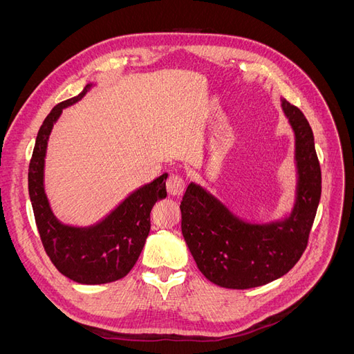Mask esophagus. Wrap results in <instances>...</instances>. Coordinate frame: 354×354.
I'll use <instances>...</instances> for the list:
<instances>
[{"mask_svg":"<svg viewBox=\"0 0 354 354\" xmlns=\"http://www.w3.org/2000/svg\"><path fill=\"white\" fill-rule=\"evenodd\" d=\"M185 189H186V183H185V178L181 177L180 174H171L167 180V190L171 196L174 198H180L181 195L185 194Z\"/></svg>","mask_w":354,"mask_h":354,"instance_id":"obj_1","label":"esophagus"}]
</instances>
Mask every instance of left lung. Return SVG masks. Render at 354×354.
<instances>
[{"label":"left lung","instance_id":"left-lung-1","mask_svg":"<svg viewBox=\"0 0 354 354\" xmlns=\"http://www.w3.org/2000/svg\"><path fill=\"white\" fill-rule=\"evenodd\" d=\"M282 108L295 131L298 190L291 217L264 226L243 223L195 183L181 201V232L198 269L223 288L269 283L291 270L307 248L322 194V173L304 113L285 99Z\"/></svg>","mask_w":354,"mask_h":354}]
</instances>
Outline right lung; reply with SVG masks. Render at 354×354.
<instances>
[{
	"mask_svg": "<svg viewBox=\"0 0 354 354\" xmlns=\"http://www.w3.org/2000/svg\"><path fill=\"white\" fill-rule=\"evenodd\" d=\"M90 85L77 97L56 104L42 122L29 162V196L42 246L56 269L78 283H109L127 276L137 263L151 230V211L156 201L167 196L162 174L128 196L108 218L97 226L77 229L60 224L48 207L42 186L47 140L53 124L63 108L78 102Z\"/></svg>",
	"mask_w": 354,
	"mask_h": 354,
	"instance_id": "obj_1",
	"label": "right lung"
}]
</instances>
